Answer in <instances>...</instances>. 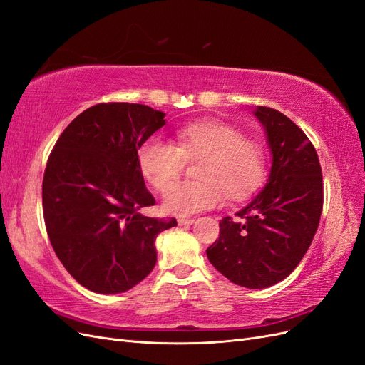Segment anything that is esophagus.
Listing matches in <instances>:
<instances>
[{
  "mask_svg": "<svg viewBox=\"0 0 365 365\" xmlns=\"http://www.w3.org/2000/svg\"><path fill=\"white\" fill-rule=\"evenodd\" d=\"M195 222V219L192 217H187V219H178V225L185 227V225H192Z\"/></svg>",
  "mask_w": 365,
  "mask_h": 365,
  "instance_id": "esophagus-1",
  "label": "esophagus"
}]
</instances>
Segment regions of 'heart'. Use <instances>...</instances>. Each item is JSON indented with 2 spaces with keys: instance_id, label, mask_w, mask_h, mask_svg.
Segmentation results:
<instances>
[{
  "instance_id": "b5f03b06",
  "label": "heart",
  "mask_w": 365,
  "mask_h": 365,
  "mask_svg": "<svg viewBox=\"0 0 365 365\" xmlns=\"http://www.w3.org/2000/svg\"><path fill=\"white\" fill-rule=\"evenodd\" d=\"M176 146L149 137L138 149V168L153 189L164 193L179 178L183 160L200 158V182L175 186L165 195L169 215L189 216L217 207L224 201L248 196L263 178L264 155L256 140L222 121H200L176 130Z\"/></svg>"
}]
</instances>
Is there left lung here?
Segmentation results:
<instances>
[{"instance_id": "1", "label": "left lung", "mask_w": 365, "mask_h": 365, "mask_svg": "<svg viewBox=\"0 0 365 365\" xmlns=\"http://www.w3.org/2000/svg\"><path fill=\"white\" fill-rule=\"evenodd\" d=\"M252 114L272 155L269 176L236 213L242 220H220L207 257L230 282L262 289L288 277L311 247L323 210V175L314 145L292 120L268 106Z\"/></svg>"}]
</instances>
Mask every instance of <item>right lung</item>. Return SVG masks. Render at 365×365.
Here are the masks:
<instances>
[{
    "instance_id": "obj_1",
    "label": "right lung",
    "mask_w": 365,
    "mask_h": 365,
    "mask_svg": "<svg viewBox=\"0 0 365 365\" xmlns=\"http://www.w3.org/2000/svg\"><path fill=\"white\" fill-rule=\"evenodd\" d=\"M138 103H98L77 115L54 145L42 181L51 247L73 277L97 294L134 288L157 263L155 239L176 219L143 216L155 204L138 149L165 125Z\"/></svg>"
}]
</instances>
